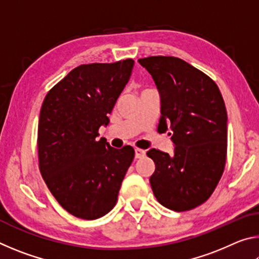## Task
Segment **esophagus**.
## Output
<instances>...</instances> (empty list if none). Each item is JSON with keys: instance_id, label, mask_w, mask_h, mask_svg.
<instances>
[{"instance_id": "obj_1", "label": "esophagus", "mask_w": 259, "mask_h": 259, "mask_svg": "<svg viewBox=\"0 0 259 259\" xmlns=\"http://www.w3.org/2000/svg\"><path fill=\"white\" fill-rule=\"evenodd\" d=\"M146 152L144 150H140V148H136L135 150V157L136 159H142V157L145 156Z\"/></svg>"}]
</instances>
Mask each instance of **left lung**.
Returning <instances> with one entry per match:
<instances>
[{"label":"left lung","mask_w":259,"mask_h":259,"mask_svg":"<svg viewBox=\"0 0 259 259\" xmlns=\"http://www.w3.org/2000/svg\"><path fill=\"white\" fill-rule=\"evenodd\" d=\"M160 95L157 130L172 131L174 154L152 148L150 178L156 200L175 211L205 202L224 171L227 151V113L221 91L211 78L176 57L139 59Z\"/></svg>","instance_id":"left-lung-1"}]
</instances>
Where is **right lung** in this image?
I'll list each match as a JSON object with an SVG mask.
<instances>
[{"label":"right lung","instance_id":"obj_1","mask_svg":"<svg viewBox=\"0 0 259 259\" xmlns=\"http://www.w3.org/2000/svg\"><path fill=\"white\" fill-rule=\"evenodd\" d=\"M135 61L81 65L43 100L37 129L43 179L64 209L82 219L105 216L116 204L131 146L116 150L98 130L128 83Z\"/></svg>","mask_w":259,"mask_h":259}]
</instances>
